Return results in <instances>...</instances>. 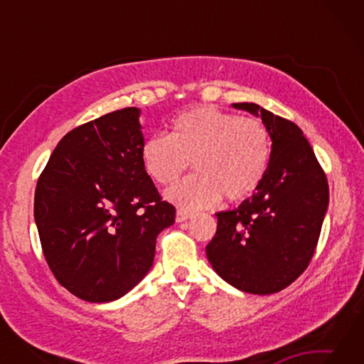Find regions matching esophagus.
Instances as JSON below:
<instances>
[{"label": "esophagus", "instance_id": "1", "mask_svg": "<svg viewBox=\"0 0 364 364\" xmlns=\"http://www.w3.org/2000/svg\"><path fill=\"white\" fill-rule=\"evenodd\" d=\"M191 217H193V213L188 212V210H183V208H180V210L176 212V221H178V223H181V221H186Z\"/></svg>", "mask_w": 364, "mask_h": 364}]
</instances>
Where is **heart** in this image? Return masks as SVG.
Listing matches in <instances>:
<instances>
[{
	"label": "heart",
	"instance_id": "heart-1",
	"mask_svg": "<svg viewBox=\"0 0 364 364\" xmlns=\"http://www.w3.org/2000/svg\"><path fill=\"white\" fill-rule=\"evenodd\" d=\"M271 160L267 125L213 106H199L171 122V133L154 134L141 147V162L154 183L168 186L193 162L199 173L168 189L167 197L184 208L247 199L260 186Z\"/></svg>",
	"mask_w": 364,
	"mask_h": 364
}]
</instances>
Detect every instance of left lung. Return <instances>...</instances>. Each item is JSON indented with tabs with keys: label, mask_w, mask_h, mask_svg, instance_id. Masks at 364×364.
Instances as JSON below:
<instances>
[{
	"label": "left lung",
	"mask_w": 364,
	"mask_h": 364,
	"mask_svg": "<svg viewBox=\"0 0 364 364\" xmlns=\"http://www.w3.org/2000/svg\"><path fill=\"white\" fill-rule=\"evenodd\" d=\"M232 106L262 117L273 141L271 160L252 197L217 213V231L205 254L239 291L274 294L291 286L311 262L329 204L328 178L294 122L254 102Z\"/></svg>",
	"instance_id": "8db88e82"
}]
</instances>
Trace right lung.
<instances>
[{"mask_svg": "<svg viewBox=\"0 0 364 364\" xmlns=\"http://www.w3.org/2000/svg\"><path fill=\"white\" fill-rule=\"evenodd\" d=\"M139 109L73 128L59 141L35 189V221L54 278L75 297L120 299L151 269L159 232L175 223L144 171Z\"/></svg>", "mask_w": 364, "mask_h": 364, "instance_id": "1", "label": "right lung"}]
</instances>
